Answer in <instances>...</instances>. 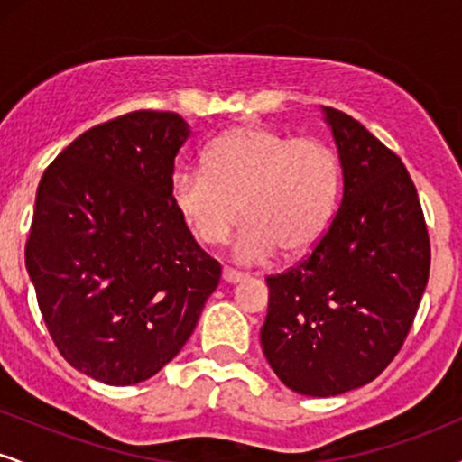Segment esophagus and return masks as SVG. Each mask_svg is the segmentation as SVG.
Segmentation results:
<instances>
[{
	"instance_id": "obj_1",
	"label": "esophagus",
	"mask_w": 462,
	"mask_h": 462,
	"mask_svg": "<svg viewBox=\"0 0 462 462\" xmlns=\"http://www.w3.org/2000/svg\"><path fill=\"white\" fill-rule=\"evenodd\" d=\"M221 278H224V282H227V284H236V282H241V280H245V273L226 267L224 272H221Z\"/></svg>"
}]
</instances>
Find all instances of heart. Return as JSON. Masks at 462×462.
<instances>
[{"instance_id": "1", "label": "heart", "mask_w": 462, "mask_h": 462, "mask_svg": "<svg viewBox=\"0 0 462 462\" xmlns=\"http://www.w3.org/2000/svg\"><path fill=\"white\" fill-rule=\"evenodd\" d=\"M338 195L341 161L328 143L256 124L226 130L204 150V169L180 167L171 178L173 206L204 245H221L238 213L245 217L232 256L247 264L310 249L330 227Z\"/></svg>"}]
</instances>
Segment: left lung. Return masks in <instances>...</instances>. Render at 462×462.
Here are the masks:
<instances>
[{
  "label": "left lung",
  "mask_w": 462,
  "mask_h": 462,
  "mask_svg": "<svg viewBox=\"0 0 462 462\" xmlns=\"http://www.w3.org/2000/svg\"><path fill=\"white\" fill-rule=\"evenodd\" d=\"M343 169L330 227L298 267L269 275L264 358L291 391L332 397L371 383L404 343L430 273L417 189L389 147L323 106Z\"/></svg>",
  "instance_id": "left-lung-1"
}]
</instances>
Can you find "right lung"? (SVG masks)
Returning a JSON list of instances; mask_svg holds the SVG:
<instances>
[{"label": "right lung", "mask_w": 462, "mask_h": 462, "mask_svg": "<svg viewBox=\"0 0 462 462\" xmlns=\"http://www.w3.org/2000/svg\"><path fill=\"white\" fill-rule=\"evenodd\" d=\"M190 128L136 110L79 134L45 169L25 269L56 347L88 378L130 386L178 356L221 267L171 199Z\"/></svg>", "instance_id": "1"}]
</instances>
